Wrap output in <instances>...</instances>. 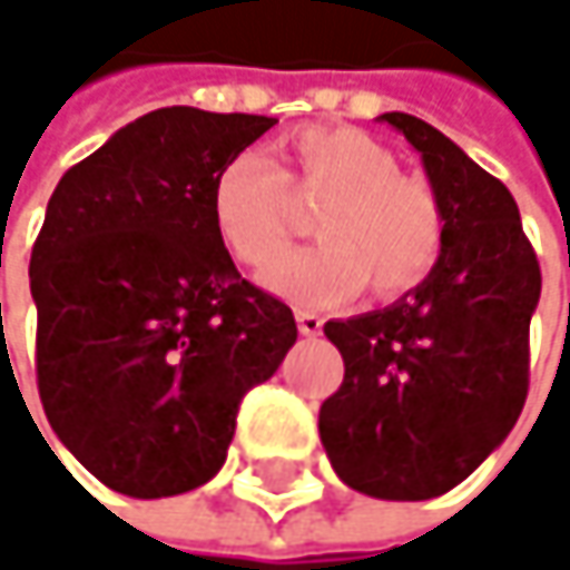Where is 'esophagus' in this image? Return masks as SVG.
Returning a JSON list of instances; mask_svg holds the SVG:
<instances>
[{"mask_svg":"<svg viewBox=\"0 0 570 570\" xmlns=\"http://www.w3.org/2000/svg\"><path fill=\"white\" fill-rule=\"evenodd\" d=\"M296 326H299L303 336H320V333H323V316H316V313H309V309H299V313H296Z\"/></svg>","mask_w":570,"mask_h":570,"instance_id":"esophagus-1","label":"esophagus"}]
</instances>
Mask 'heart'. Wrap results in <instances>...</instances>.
<instances>
[{"label":"heart","mask_w":570,"mask_h":570,"mask_svg":"<svg viewBox=\"0 0 570 570\" xmlns=\"http://www.w3.org/2000/svg\"><path fill=\"white\" fill-rule=\"evenodd\" d=\"M320 197L309 220L320 244L286 254L264 274L274 296L326 309L366 284L376 296H399L432 274L445 237L442 204L360 128L293 131L281 171L257 151L234 155L210 184V227L237 264L261 271L289 237V200Z\"/></svg>","instance_id":"obj_1"}]
</instances>
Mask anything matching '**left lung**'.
Returning a JSON list of instances; mask_svg holds the SVG:
<instances>
[{"instance_id": "8db88e82", "label": "left lung", "mask_w": 570, "mask_h": 570, "mask_svg": "<svg viewBox=\"0 0 570 570\" xmlns=\"http://www.w3.org/2000/svg\"><path fill=\"white\" fill-rule=\"evenodd\" d=\"M380 121L422 155L445 237L432 274L393 306L323 326L346 376L320 405V439L350 489L425 502L465 482L521 415L541 267L499 177L422 118Z\"/></svg>"}]
</instances>
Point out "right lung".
Wrapping results in <instances>:
<instances>
[{
  "mask_svg": "<svg viewBox=\"0 0 570 570\" xmlns=\"http://www.w3.org/2000/svg\"><path fill=\"white\" fill-rule=\"evenodd\" d=\"M277 118L158 108L68 168L32 247L39 396L108 489L168 499L210 482L240 399L296 343L210 227V184Z\"/></svg>",
  "mask_w": 570,
  "mask_h": 570,
  "instance_id": "obj_1",
  "label": "right lung"
}]
</instances>
